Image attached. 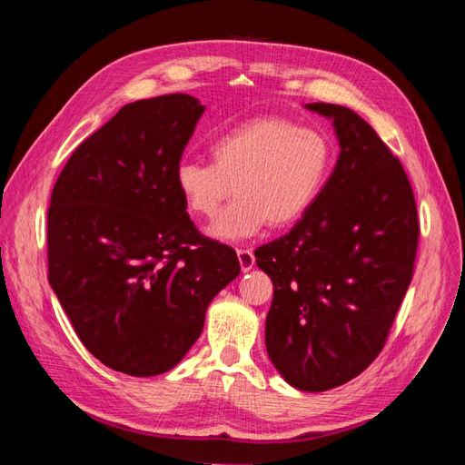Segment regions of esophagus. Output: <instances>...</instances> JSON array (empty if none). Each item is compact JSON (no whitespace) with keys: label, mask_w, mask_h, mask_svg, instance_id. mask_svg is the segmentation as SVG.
<instances>
[{"label":"esophagus","mask_w":465,"mask_h":465,"mask_svg":"<svg viewBox=\"0 0 465 465\" xmlns=\"http://www.w3.org/2000/svg\"><path fill=\"white\" fill-rule=\"evenodd\" d=\"M236 256H238V262H241L242 272H250L256 263V258H254V254H252V250H244V248L236 250Z\"/></svg>","instance_id":"esophagus-1"}]
</instances>
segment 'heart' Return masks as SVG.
<instances>
[{"label":"heart","mask_w":465,"mask_h":465,"mask_svg":"<svg viewBox=\"0 0 465 465\" xmlns=\"http://www.w3.org/2000/svg\"><path fill=\"white\" fill-rule=\"evenodd\" d=\"M213 163L184 159L174 184L190 213L213 219L231 193L238 198L209 227L217 241H242L267 223L281 229L301 221L326 186L333 147L318 130L277 116L252 118L219 134Z\"/></svg>","instance_id":"obj_1"}]
</instances>
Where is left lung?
I'll use <instances>...</instances> for the list:
<instances>
[{"instance_id": "1", "label": "left lung", "mask_w": 465, "mask_h": 465, "mask_svg": "<svg viewBox=\"0 0 465 465\" xmlns=\"http://www.w3.org/2000/svg\"><path fill=\"white\" fill-rule=\"evenodd\" d=\"M331 120L340 157L312 209L256 250L272 277L265 347L292 388L326 391L359 376L382 351L411 283L419 241L413 190L357 112L312 103Z\"/></svg>"}]
</instances>
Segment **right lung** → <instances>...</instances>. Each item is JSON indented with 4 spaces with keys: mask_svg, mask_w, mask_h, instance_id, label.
Masks as SVG:
<instances>
[{
    "mask_svg": "<svg viewBox=\"0 0 465 465\" xmlns=\"http://www.w3.org/2000/svg\"><path fill=\"white\" fill-rule=\"evenodd\" d=\"M205 106L174 93L130 103L69 157L48 209V281L108 369L157 376L203 330L241 273L234 250L195 231L174 184Z\"/></svg>",
    "mask_w": 465,
    "mask_h": 465,
    "instance_id": "add662e5",
    "label": "right lung"
}]
</instances>
